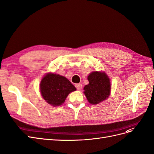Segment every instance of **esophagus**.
<instances>
[{
	"instance_id": "esophagus-1",
	"label": "esophagus",
	"mask_w": 154,
	"mask_h": 154,
	"mask_svg": "<svg viewBox=\"0 0 154 154\" xmlns=\"http://www.w3.org/2000/svg\"><path fill=\"white\" fill-rule=\"evenodd\" d=\"M75 88L78 90H80L82 88V85L81 84H76L75 85Z\"/></svg>"
}]
</instances>
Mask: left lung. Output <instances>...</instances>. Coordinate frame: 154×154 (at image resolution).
Here are the masks:
<instances>
[{
    "mask_svg": "<svg viewBox=\"0 0 154 154\" xmlns=\"http://www.w3.org/2000/svg\"><path fill=\"white\" fill-rule=\"evenodd\" d=\"M89 84L84 88V93L89 103L97 104L106 99L110 92V82L106 73L94 72L88 77Z\"/></svg>",
    "mask_w": 154,
    "mask_h": 154,
    "instance_id": "1",
    "label": "left lung"
}]
</instances>
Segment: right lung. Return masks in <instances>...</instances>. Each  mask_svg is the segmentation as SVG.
<instances>
[{"label":"right lung","instance_id":"obj_1","mask_svg":"<svg viewBox=\"0 0 154 154\" xmlns=\"http://www.w3.org/2000/svg\"><path fill=\"white\" fill-rule=\"evenodd\" d=\"M40 88L42 97L54 106L62 104L70 92L76 90L66 78L54 73H48L44 77Z\"/></svg>","mask_w":154,"mask_h":154}]
</instances>
